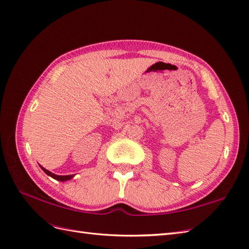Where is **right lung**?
I'll use <instances>...</instances> for the list:
<instances>
[{"label": "right lung", "mask_w": 249, "mask_h": 249, "mask_svg": "<svg viewBox=\"0 0 249 249\" xmlns=\"http://www.w3.org/2000/svg\"><path fill=\"white\" fill-rule=\"evenodd\" d=\"M41 168L42 170L48 175V176H50V177H52L53 178H55V180H58V181H67V180H71V178L73 177V175H68V176H57V175H55V174H53V173H51V172H49L48 170H46V168H44L43 166H41Z\"/></svg>", "instance_id": "obj_1"}]
</instances>
